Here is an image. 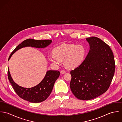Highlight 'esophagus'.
Here are the masks:
<instances>
[{"mask_svg": "<svg viewBox=\"0 0 122 122\" xmlns=\"http://www.w3.org/2000/svg\"><path fill=\"white\" fill-rule=\"evenodd\" d=\"M66 73V71L64 70H61V74H64V73Z\"/></svg>", "mask_w": 122, "mask_h": 122, "instance_id": "1", "label": "esophagus"}]
</instances>
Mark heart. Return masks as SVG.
Returning <instances> with one entry per match:
<instances>
[{"instance_id": "heart-1", "label": "heart", "mask_w": 122, "mask_h": 122, "mask_svg": "<svg viewBox=\"0 0 122 122\" xmlns=\"http://www.w3.org/2000/svg\"><path fill=\"white\" fill-rule=\"evenodd\" d=\"M53 54L48 56L49 60L53 63L60 65L61 61L69 69H74L82 62L86 54L85 48L81 45H63L53 50Z\"/></svg>"}]
</instances>
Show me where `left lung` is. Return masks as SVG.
I'll return each instance as SVG.
<instances>
[{
	"instance_id": "left-lung-1",
	"label": "left lung",
	"mask_w": 122,
	"mask_h": 122,
	"mask_svg": "<svg viewBox=\"0 0 122 122\" xmlns=\"http://www.w3.org/2000/svg\"><path fill=\"white\" fill-rule=\"evenodd\" d=\"M90 50L83 62L70 71V89L78 99L90 100L105 92L109 87L115 70L113 52L101 39L86 38Z\"/></svg>"
}]
</instances>
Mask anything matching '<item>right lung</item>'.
Instances as JSON below:
<instances>
[{"label":"right lung","mask_w":122,"mask_h":122,"mask_svg":"<svg viewBox=\"0 0 122 122\" xmlns=\"http://www.w3.org/2000/svg\"><path fill=\"white\" fill-rule=\"evenodd\" d=\"M51 40H37L28 39L23 41L15 48L10 54L8 61L12 55L18 50L25 47L44 48L50 45ZM60 72L57 70L47 71L43 79L36 86L31 88H24L19 86L13 80L8 67V78L18 95L21 99L32 103H39L45 101L50 95L55 82L59 77Z\"/></svg>","instance_id":"add662e5"}]
</instances>
